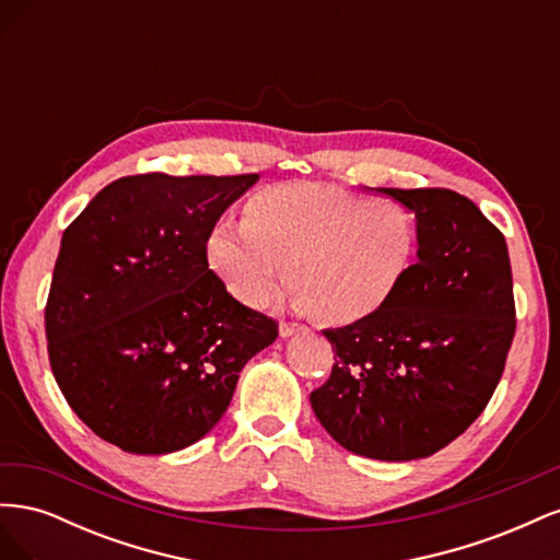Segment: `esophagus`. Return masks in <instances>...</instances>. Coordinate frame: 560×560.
Instances as JSON below:
<instances>
[{"instance_id":"esophagus-1","label":"esophagus","mask_w":560,"mask_h":560,"mask_svg":"<svg viewBox=\"0 0 560 560\" xmlns=\"http://www.w3.org/2000/svg\"><path fill=\"white\" fill-rule=\"evenodd\" d=\"M303 327L296 325V322H280V336L282 338H290L294 334H299Z\"/></svg>"}]
</instances>
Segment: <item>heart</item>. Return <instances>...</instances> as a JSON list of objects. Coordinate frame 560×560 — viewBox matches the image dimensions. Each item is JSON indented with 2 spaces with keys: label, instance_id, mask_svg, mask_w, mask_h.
<instances>
[{
  "label": "heart",
  "instance_id": "heart-1",
  "mask_svg": "<svg viewBox=\"0 0 560 560\" xmlns=\"http://www.w3.org/2000/svg\"><path fill=\"white\" fill-rule=\"evenodd\" d=\"M416 254V214L399 200L313 182L268 186L245 222L222 219L208 235V264L235 299L261 306L284 276L294 306L331 325L376 315Z\"/></svg>",
  "mask_w": 560,
  "mask_h": 560
}]
</instances>
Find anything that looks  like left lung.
Returning a JSON list of instances; mask_svg holds the SVG:
<instances>
[{
  "label": "left lung",
  "mask_w": 560,
  "mask_h": 560,
  "mask_svg": "<svg viewBox=\"0 0 560 560\" xmlns=\"http://www.w3.org/2000/svg\"><path fill=\"white\" fill-rule=\"evenodd\" d=\"M416 214L418 261L385 306L325 329L331 376L311 406L334 442L374 460H418L481 416L516 331L504 235L451 189H376Z\"/></svg>",
  "instance_id": "obj_1"
}]
</instances>
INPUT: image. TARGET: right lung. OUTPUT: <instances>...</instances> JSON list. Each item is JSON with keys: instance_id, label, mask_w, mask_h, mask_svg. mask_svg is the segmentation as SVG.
<instances>
[{"instance_id": "add662e5", "label": "right lung", "mask_w": 560, "mask_h": 560, "mask_svg": "<svg viewBox=\"0 0 560 560\" xmlns=\"http://www.w3.org/2000/svg\"><path fill=\"white\" fill-rule=\"evenodd\" d=\"M259 175L147 173L105 186L65 229L46 301L48 360L72 411L105 442L163 455L229 409L278 322L235 301L208 235Z\"/></svg>"}]
</instances>
